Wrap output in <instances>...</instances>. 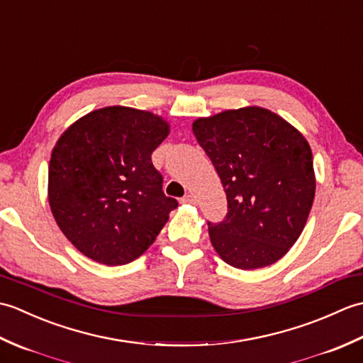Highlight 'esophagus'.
I'll return each instance as SVG.
<instances>
[{
    "label": "esophagus",
    "instance_id": "esophagus-1",
    "mask_svg": "<svg viewBox=\"0 0 363 363\" xmlns=\"http://www.w3.org/2000/svg\"><path fill=\"white\" fill-rule=\"evenodd\" d=\"M181 203H184V204H196V198L191 194H187L186 196L181 199Z\"/></svg>",
    "mask_w": 363,
    "mask_h": 363
}]
</instances>
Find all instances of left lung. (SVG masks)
<instances>
[{
  "mask_svg": "<svg viewBox=\"0 0 363 363\" xmlns=\"http://www.w3.org/2000/svg\"><path fill=\"white\" fill-rule=\"evenodd\" d=\"M217 169L228 215L209 225L218 256L238 269H257L282 259L296 243L315 198L309 142L265 107L229 109L191 123Z\"/></svg>",
  "mask_w": 363,
  "mask_h": 363,
  "instance_id": "8db88e82",
  "label": "left lung"
}]
</instances>
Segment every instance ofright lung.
Wrapping results in <instances>:
<instances>
[{
	"instance_id": "1",
	"label": "right lung",
	"mask_w": 363,
	"mask_h": 363,
	"mask_svg": "<svg viewBox=\"0 0 363 363\" xmlns=\"http://www.w3.org/2000/svg\"><path fill=\"white\" fill-rule=\"evenodd\" d=\"M169 134L157 113L107 106L59 137L48 167V203L59 229L84 256L125 265L156 240L177 201L162 191L151 154Z\"/></svg>"
}]
</instances>
